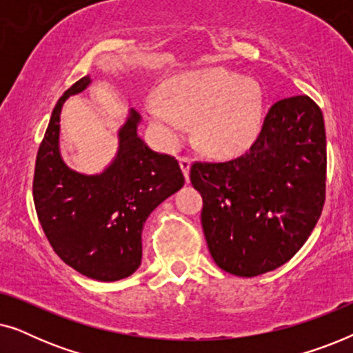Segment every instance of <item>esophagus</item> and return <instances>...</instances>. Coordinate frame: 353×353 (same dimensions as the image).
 <instances>
[{"instance_id":"obj_1","label":"esophagus","mask_w":353,"mask_h":353,"mask_svg":"<svg viewBox=\"0 0 353 353\" xmlns=\"http://www.w3.org/2000/svg\"><path fill=\"white\" fill-rule=\"evenodd\" d=\"M178 162H180V167H181V170H183V173H185V178H186V181H190V168H191V159H190V157H185V156H181V157H178Z\"/></svg>"}]
</instances>
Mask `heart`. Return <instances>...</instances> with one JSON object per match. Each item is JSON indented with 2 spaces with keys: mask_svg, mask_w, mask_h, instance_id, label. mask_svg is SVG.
<instances>
[{
  "mask_svg": "<svg viewBox=\"0 0 353 353\" xmlns=\"http://www.w3.org/2000/svg\"><path fill=\"white\" fill-rule=\"evenodd\" d=\"M265 98L259 81L223 67L183 72L152 91L146 112L163 141L175 146L196 119V139L214 154H238L259 137Z\"/></svg>",
  "mask_w": 353,
  "mask_h": 353,
  "instance_id": "b5f03b06",
  "label": "heart"
}]
</instances>
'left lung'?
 Here are the masks:
<instances>
[{"label":"left lung","instance_id":"left-lung-1","mask_svg":"<svg viewBox=\"0 0 353 353\" xmlns=\"http://www.w3.org/2000/svg\"><path fill=\"white\" fill-rule=\"evenodd\" d=\"M201 221L212 259L252 278L291 260L315 228L326 196V133L308 96L274 103L243 156L194 162Z\"/></svg>","mask_w":353,"mask_h":353}]
</instances>
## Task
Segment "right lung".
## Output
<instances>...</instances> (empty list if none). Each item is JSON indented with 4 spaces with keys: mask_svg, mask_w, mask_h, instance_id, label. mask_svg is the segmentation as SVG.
<instances>
[{
    "mask_svg": "<svg viewBox=\"0 0 353 353\" xmlns=\"http://www.w3.org/2000/svg\"><path fill=\"white\" fill-rule=\"evenodd\" d=\"M91 83L90 75L57 101L40 144L33 176L38 220L54 252L98 281H119L141 265L143 225L156 207L185 185L175 157L152 151L138 137L141 117L130 109L119 130V151L98 175L70 170L59 152L62 104Z\"/></svg>",
    "mask_w": 353,
    "mask_h": 353,
    "instance_id": "right-lung-1",
    "label": "right lung"
}]
</instances>
